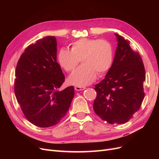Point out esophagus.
Instances as JSON below:
<instances>
[{"mask_svg":"<svg viewBox=\"0 0 159 159\" xmlns=\"http://www.w3.org/2000/svg\"><path fill=\"white\" fill-rule=\"evenodd\" d=\"M74 88L76 91H81V90L85 89V87H81V86H75Z\"/></svg>","mask_w":159,"mask_h":159,"instance_id":"1","label":"esophagus"}]
</instances>
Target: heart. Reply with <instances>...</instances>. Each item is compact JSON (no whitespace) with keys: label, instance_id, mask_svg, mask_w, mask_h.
Masks as SVG:
<instances>
[{"label":"heart","instance_id":"b5f03b06","mask_svg":"<svg viewBox=\"0 0 159 159\" xmlns=\"http://www.w3.org/2000/svg\"><path fill=\"white\" fill-rule=\"evenodd\" d=\"M80 60L82 66L72 72L69 82L77 86L88 85L97 77L105 74L113 61V48L105 40L83 38L72 43L71 50L61 48L57 53V61L66 71L74 70Z\"/></svg>","mask_w":159,"mask_h":159}]
</instances>
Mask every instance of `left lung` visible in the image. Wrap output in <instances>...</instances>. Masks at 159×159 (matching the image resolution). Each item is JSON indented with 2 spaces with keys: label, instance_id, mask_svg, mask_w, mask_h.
I'll return each instance as SVG.
<instances>
[{
  "label": "left lung",
  "instance_id": "obj_1",
  "mask_svg": "<svg viewBox=\"0 0 159 159\" xmlns=\"http://www.w3.org/2000/svg\"><path fill=\"white\" fill-rule=\"evenodd\" d=\"M115 35L118 43L114 60L105 79L95 85L97 97L93 107L103 121L123 124L141 107L145 97V70L140 55L131 49L129 41Z\"/></svg>",
  "mask_w": 159,
  "mask_h": 159
}]
</instances>
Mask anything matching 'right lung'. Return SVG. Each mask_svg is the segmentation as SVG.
Instances as JSON below:
<instances>
[{
  "label": "right lung",
  "mask_w": 159,
  "mask_h": 159,
  "mask_svg": "<svg viewBox=\"0 0 159 159\" xmlns=\"http://www.w3.org/2000/svg\"><path fill=\"white\" fill-rule=\"evenodd\" d=\"M57 42L46 36L25 49L16 68L14 93L26 118L40 127L58 123L70 107L73 86L59 90L65 76L56 60Z\"/></svg>",
  "instance_id": "1"
}]
</instances>
